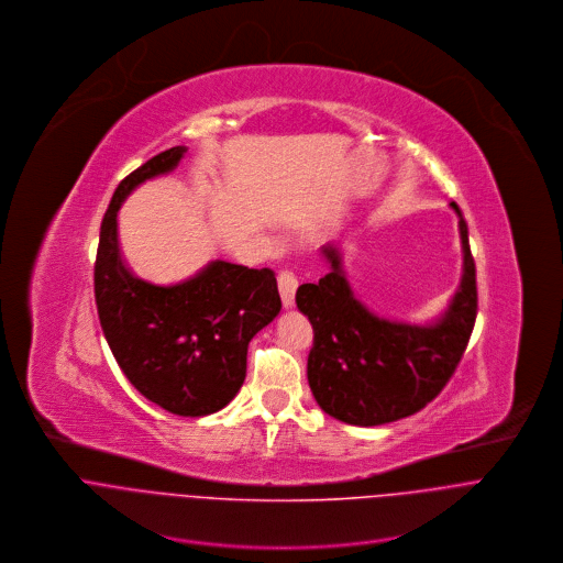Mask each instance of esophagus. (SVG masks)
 Here are the masks:
<instances>
[{"mask_svg": "<svg viewBox=\"0 0 563 563\" xmlns=\"http://www.w3.org/2000/svg\"><path fill=\"white\" fill-rule=\"evenodd\" d=\"M277 286H279V295L284 301V308H292L295 306V292H297V275L292 271H282L277 277Z\"/></svg>", "mask_w": 563, "mask_h": 563, "instance_id": "1", "label": "esophagus"}]
</instances>
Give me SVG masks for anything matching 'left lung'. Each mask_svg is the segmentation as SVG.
Listing matches in <instances>:
<instances>
[{
  "instance_id": "obj_1",
  "label": "left lung",
  "mask_w": 563,
  "mask_h": 563,
  "mask_svg": "<svg viewBox=\"0 0 563 563\" xmlns=\"http://www.w3.org/2000/svg\"><path fill=\"white\" fill-rule=\"evenodd\" d=\"M460 214L464 279L434 325L390 323L371 314L351 292L340 255L323 249L330 273L297 288V308L312 323L310 390L330 417L353 426H379L426 408L455 375L477 319V271L468 227Z\"/></svg>"
}]
</instances>
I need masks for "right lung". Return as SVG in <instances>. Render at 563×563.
I'll use <instances>...</instances> for the list:
<instances>
[{
  "label": "right lung",
  "instance_id": "obj_1",
  "mask_svg": "<svg viewBox=\"0 0 563 563\" xmlns=\"http://www.w3.org/2000/svg\"><path fill=\"white\" fill-rule=\"evenodd\" d=\"M186 148H168L126 175L101 221L95 301L106 342L126 379L153 404L181 417L221 410L246 379L249 342L279 308L271 268L212 262L177 286L133 277L118 242V210L142 181L168 173Z\"/></svg>",
  "mask_w": 563,
  "mask_h": 563
}]
</instances>
